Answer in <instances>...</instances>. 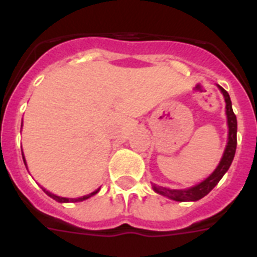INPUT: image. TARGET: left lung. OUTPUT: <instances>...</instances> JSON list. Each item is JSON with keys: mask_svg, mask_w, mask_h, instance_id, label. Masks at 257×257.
<instances>
[{"mask_svg": "<svg viewBox=\"0 0 257 257\" xmlns=\"http://www.w3.org/2000/svg\"><path fill=\"white\" fill-rule=\"evenodd\" d=\"M219 89L223 93L224 100H225V104H227L225 105V109H227L225 113H227L228 121V143L217 168L212 172L211 176H208L207 179L197 184V185H195V187L187 188V189H169V188H164L153 184V191L163 196H167L168 199L176 200V201H197V200L203 199L204 196H207L217 185L221 177L225 175V172L229 169L232 160L235 157L236 145H237V137H236V135H237V120H236L235 113H233V109H232L229 94H228L225 89H223L220 85Z\"/></svg>", "mask_w": 257, "mask_h": 257, "instance_id": "8db88e82", "label": "left lung"}]
</instances>
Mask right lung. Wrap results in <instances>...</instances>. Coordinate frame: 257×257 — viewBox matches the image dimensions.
<instances>
[{
  "instance_id": "right-lung-1",
  "label": "right lung",
  "mask_w": 257,
  "mask_h": 257,
  "mask_svg": "<svg viewBox=\"0 0 257 257\" xmlns=\"http://www.w3.org/2000/svg\"><path fill=\"white\" fill-rule=\"evenodd\" d=\"M22 160H24V164L26 165V161H25V157H24V153H22ZM42 189H44V188H42ZM98 191H100V189H97V191L92 192V193H89V195H86V196H82V197H78V199H66V197H60V196L53 195V193H50V192H48V191H46V189H44V192H45L46 195L50 196L52 199H54V200H56V201H58V203H69V201L74 203V201H82V200H86V199H89V197H92V196H94Z\"/></svg>"
}]
</instances>
